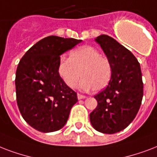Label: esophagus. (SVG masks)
Listing matches in <instances>:
<instances>
[{
  "label": "esophagus",
  "mask_w": 157,
  "mask_h": 157,
  "mask_svg": "<svg viewBox=\"0 0 157 157\" xmlns=\"http://www.w3.org/2000/svg\"><path fill=\"white\" fill-rule=\"evenodd\" d=\"M87 97L84 95H82V94H80V93H78V100H81V99H84V98H86Z\"/></svg>",
  "instance_id": "1"
}]
</instances>
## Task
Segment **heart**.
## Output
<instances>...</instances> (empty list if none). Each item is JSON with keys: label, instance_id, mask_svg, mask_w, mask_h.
Here are the masks:
<instances>
[{"label": "heart", "instance_id": "b5f03b06", "mask_svg": "<svg viewBox=\"0 0 157 157\" xmlns=\"http://www.w3.org/2000/svg\"><path fill=\"white\" fill-rule=\"evenodd\" d=\"M57 71L65 84L70 88L77 85L82 90L101 91L105 88L112 77V65L106 57L101 56L98 50L91 46H84L73 50L70 58L59 59Z\"/></svg>", "mask_w": 157, "mask_h": 157}]
</instances>
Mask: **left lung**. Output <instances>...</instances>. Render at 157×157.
Wrapping results in <instances>:
<instances>
[{"mask_svg": "<svg viewBox=\"0 0 157 157\" xmlns=\"http://www.w3.org/2000/svg\"><path fill=\"white\" fill-rule=\"evenodd\" d=\"M112 65L109 84L94 96L98 106L90 114V121L98 132L112 134L124 129L135 118L143 96L140 65L124 46L109 37L96 38Z\"/></svg>", "mask_w": 157, "mask_h": 157, "instance_id": "obj_1", "label": "left lung"}]
</instances>
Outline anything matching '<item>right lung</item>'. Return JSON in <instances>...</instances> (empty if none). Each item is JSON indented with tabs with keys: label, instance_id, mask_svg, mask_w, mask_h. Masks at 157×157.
<instances>
[{
	"label": "right lung",
	"instance_id": "1",
	"mask_svg": "<svg viewBox=\"0 0 157 157\" xmlns=\"http://www.w3.org/2000/svg\"><path fill=\"white\" fill-rule=\"evenodd\" d=\"M82 40L49 36L24 54L15 75L16 101L24 120L35 129L50 133L67 122L77 93L59 77L60 55Z\"/></svg>",
	"mask_w": 157,
	"mask_h": 157
}]
</instances>
